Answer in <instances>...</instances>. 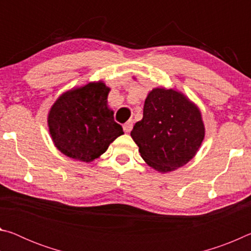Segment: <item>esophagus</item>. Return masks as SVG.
I'll return each instance as SVG.
<instances>
[{"instance_id":"1","label":"esophagus","mask_w":251,"mask_h":251,"mask_svg":"<svg viewBox=\"0 0 251 251\" xmlns=\"http://www.w3.org/2000/svg\"><path fill=\"white\" fill-rule=\"evenodd\" d=\"M123 128H124V130L126 131V133H129V131L131 130V128H133V122H131V121L126 122L125 124L123 125Z\"/></svg>"}]
</instances>
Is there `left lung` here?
<instances>
[{
    "label": "left lung",
    "mask_w": 251,
    "mask_h": 251,
    "mask_svg": "<svg viewBox=\"0 0 251 251\" xmlns=\"http://www.w3.org/2000/svg\"><path fill=\"white\" fill-rule=\"evenodd\" d=\"M142 158L160 173L194 158L205 137L201 113L180 92L154 88L144 104L143 120L130 131Z\"/></svg>",
    "instance_id": "8db88e82"
}]
</instances>
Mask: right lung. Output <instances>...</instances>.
I'll use <instances>...</instances> for the list:
<instances>
[{"label": "right lung", "instance_id": "1", "mask_svg": "<svg viewBox=\"0 0 251 251\" xmlns=\"http://www.w3.org/2000/svg\"><path fill=\"white\" fill-rule=\"evenodd\" d=\"M110 88L92 82L65 92L50 109L48 123L57 150L71 158L90 163L124 134L107 106Z\"/></svg>", "mask_w": 251, "mask_h": 251}]
</instances>
